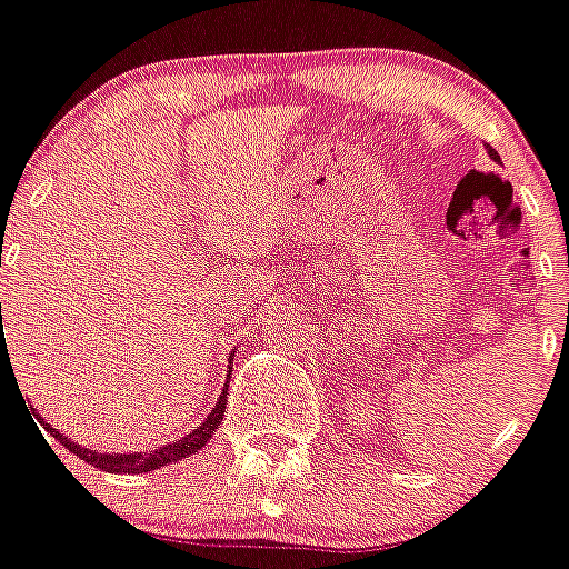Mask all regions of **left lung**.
<instances>
[{"instance_id":"1","label":"left lung","mask_w":569,"mask_h":569,"mask_svg":"<svg viewBox=\"0 0 569 569\" xmlns=\"http://www.w3.org/2000/svg\"><path fill=\"white\" fill-rule=\"evenodd\" d=\"M487 153H490V159H492V162H501V157H498V151H496V148H490V146H487Z\"/></svg>"}]
</instances>
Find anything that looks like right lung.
Wrapping results in <instances>:
<instances>
[{"label": "right lung", "mask_w": 569, "mask_h": 569, "mask_svg": "<svg viewBox=\"0 0 569 569\" xmlns=\"http://www.w3.org/2000/svg\"><path fill=\"white\" fill-rule=\"evenodd\" d=\"M231 360H233V352H231V358H228V363H231ZM228 380H231V375H228ZM226 401H228V386L222 388L220 399H217V405L211 407L209 416H206L203 421H200L198 427L192 429V432L183 435L181 440L157 446L153 451H126V455L93 451V449H88V446H82V443H73L71 438H66L62 432H57V429L51 427V423H46L43 418H40V423L46 427V432H51V438L60 440V443L66 446L68 451H73L79 460L93 465V468L107 470V473H148V470H157V468H164V465H173L178 460H183V457H192L194 451L203 449V446L209 443L211 438H214L217 427H220L222 416H226Z\"/></svg>", "instance_id": "add662e5"}]
</instances>
